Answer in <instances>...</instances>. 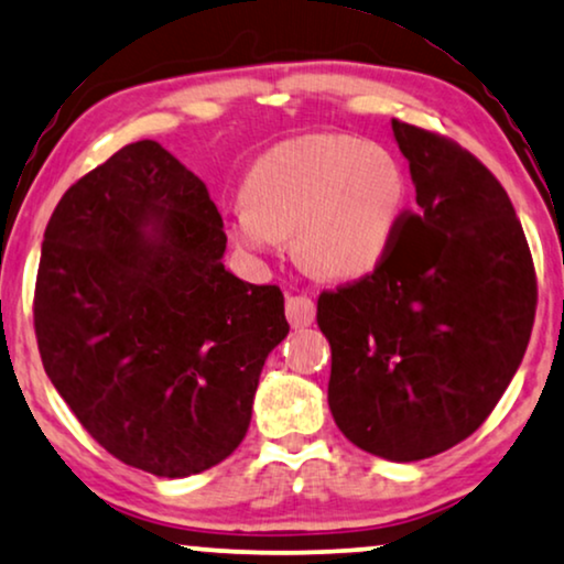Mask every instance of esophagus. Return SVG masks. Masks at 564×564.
I'll return each instance as SVG.
<instances>
[{
	"instance_id": "1",
	"label": "esophagus",
	"mask_w": 564,
	"mask_h": 564,
	"mask_svg": "<svg viewBox=\"0 0 564 564\" xmlns=\"http://www.w3.org/2000/svg\"><path fill=\"white\" fill-rule=\"evenodd\" d=\"M314 302L310 296H289L286 299V317L291 322V327L302 329V327H310L314 322Z\"/></svg>"
}]
</instances>
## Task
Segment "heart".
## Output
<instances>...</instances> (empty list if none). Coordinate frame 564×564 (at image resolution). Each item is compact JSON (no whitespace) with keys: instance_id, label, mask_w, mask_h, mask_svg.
I'll use <instances>...</instances> for the list:
<instances>
[{"instance_id":"heart-1","label":"heart","mask_w":564,"mask_h":564,"mask_svg":"<svg viewBox=\"0 0 564 564\" xmlns=\"http://www.w3.org/2000/svg\"><path fill=\"white\" fill-rule=\"evenodd\" d=\"M404 206L408 175L389 149L317 133L275 144L252 162L227 235L252 258H268L291 237L304 270L356 281L384 262Z\"/></svg>"}]
</instances>
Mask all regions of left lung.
I'll list each match as a JSON object with an SVG mask.
<instances>
[{
    "instance_id": "obj_1",
    "label": "left lung",
    "mask_w": 564,
    "mask_h": 564,
    "mask_svg": "<svg viewBox=\"0 0 564 564\" xmlns=\"http://www.w3.org/2000/svg\"><path fill=\"white\" fill-rule=\"evenodd\" d=\"M417 212L384 262L325 291L327 402L345 438L420 462L477 431L516 377L536 312L534 262L508 193L444 137L392 120Z\"/></svg>"
}]
</instances>
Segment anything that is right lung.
Segmentation results:
<instances>
[{"label": "right lung", "instance_id": "add662e5", "mask_svg": "<svg viewBox=\"0 0 564 564\" xmlns=\"http://www.w3.org/2000/svg\"><path fill=\"white\" fill-rule=\"evenodd\" d=\"M206 185L156 141L74 183L43 235L35 335L87 433L154 477L212 469L242 444L283 294L224 268Z\"/></svg>", "mask_w": 564, "mask_h": 564}]
</instances>
